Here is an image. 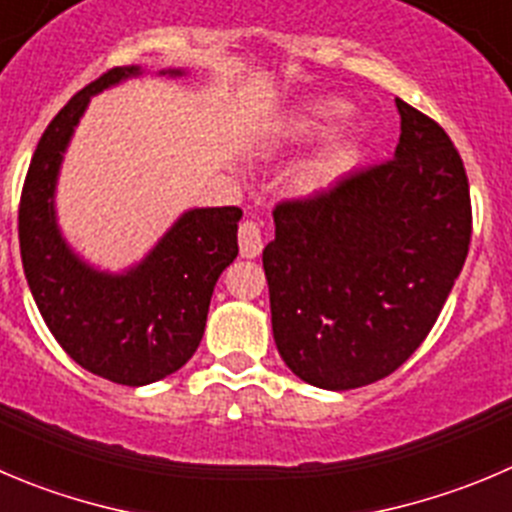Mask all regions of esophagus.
<instances>
[{
  "label": "esophagus",
  "mask_w": 512,
  "mask_h": 512,
  "mask_svg": "<svg viewBox=\"0 0 512 512\" xmlns=\"http://www.w3.org/2000/svg\"><path fill=\"white\" fill-rule=\"evenodd\" d=\"M238 248H241L243 259H256L264 248V238H261V226L256 221H243L238 226Z\"/></svg>",
  "instance_id": "esophagus-1"
}]
</instances>
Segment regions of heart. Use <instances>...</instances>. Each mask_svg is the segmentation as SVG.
<instances>
[{"instance_id":"1","label":"heart","mask_w":512,"mask_h":512,"mask_svg":"<svg viewBox=\"0 0 512 512\" xmlns=\"http://www.w3.org/2000/svg\"><path fill=\"white\" fill-rule=\"evenodd\" d=\"M349 115V105L342 100H319L311 102L296 115L289 123V135L294 140H314L326 135L337 123H342ZM354 153H357V138L354 135H344V138L334 140L314 163L306 168L304 186L306 188H324L329 186L349 163H352Z\"/></svg>"}]
</instances>
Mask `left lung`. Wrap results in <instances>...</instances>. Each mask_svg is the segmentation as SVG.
I'll use <instances>...</instances> for the list:
<instances>
[{
    "label": "left lung",
    "instance_id": "8db88e82",
    "mask_svg": "<svg viewBox=\"0 0 512 512\" xmlns=\"http://www.w3.org/2000/svg\"><path fill=\"white\" fill-rule=\"evenodd\" d=\"M394 158L276 206L264 248L286 367L321 389L389 377L435 326L472 236L470 183L450 135L397 97Z\"/></svg>",
    "mask_w": 512,
    "mask_h": 512
}]
</instances>
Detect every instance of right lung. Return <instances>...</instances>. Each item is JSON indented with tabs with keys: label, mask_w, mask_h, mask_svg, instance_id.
<instances>
[{
	"label": "right lung",
	"mask_w": 512,
	"mask_h": 512,
	"mask_svg": "<svg viewBox=\"0 0 512 512\" xmlns=\"http://www.w3.org/2000/svg\"><path fill=\"white\" fill-rule=\"evenodd\" d=\"M113 67L70 97L29 160L19 198V253L34 304L62 349L115 384L158 382L198 349L221 271L238 256V206L196 208L125 276L87 269L60 238L52 211L57 168L90 95L135 75Z\"/></svg>",
	"instance_id": "add662e5"
}]
</instances>
